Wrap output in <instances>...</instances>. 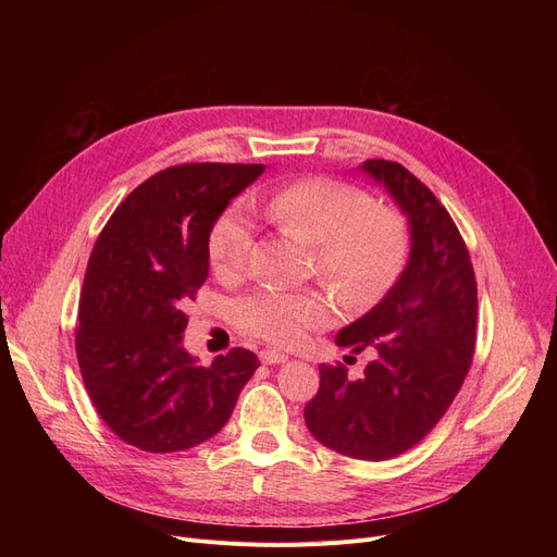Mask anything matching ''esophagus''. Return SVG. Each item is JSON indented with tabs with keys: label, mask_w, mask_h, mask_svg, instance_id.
<instances>
[{
	"label": "esophagus",
	"mask_w": 557,
	"mask_h": 557,
	"mask_svg": "<svg viewBox=\"0 0 557 557\" xmlns=\"http://www.w3.org/2000/svg\"><path fill=\"white\" fill-rule=\"evenodd\" d=\"M286 359H288V355L280 352V349H271V347H267V349H261V352H259V361H261V363H267V366L284 363Z\"/></svg>",
	"instance_id": "obj_1"
}]
</instances>
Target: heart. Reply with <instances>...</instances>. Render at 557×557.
I'll list each match as a JSON object with an SVG mask.
<instances>
[{
	"label": "heart",
	"instance_id": "b5f03b06",
	"mask_svg": "<svg viewBox=\"0 0 557 557\" xmlns=\"http://www.w3.org/2000/svg\"><path fill=\"white\" fill-rule=\"evenodd\" d=\"M259 210L282 232L315 246V271L349 305H370L399 277L411 237L404 216L370 194L332 178H309L259 196ZM214 271L230 280L248 271L257 250L255 225L242 208L225 210L210 232ZM244 332L296 345L332 320L315 290L259 288L234 307Z\"/></svg>",
	"mask_w": 557,
	"mask_h": 557
}]
</instances>
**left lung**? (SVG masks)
<instances>
[{
	"label": "left lung",
	"mask_w": 557,
	"mask_h": 557,
	"mask_svg": "<svg viewBox=\"0 0 557 557\" xmlns=\"http://www.w3.org/2000/svg\"><path fill=\"white\" fill-rule=\"evenodd\" d=\"M384 185L411 230L406 269L382 302L336 334L374 359L359 379L320 366V388L305 406L318 443L359 460H386L418 445L437 424L472 366L476 277L456 223L433 191L397 162L359 166Z\"/></svg>",
	"instance_id": "1"
}]
</instances>
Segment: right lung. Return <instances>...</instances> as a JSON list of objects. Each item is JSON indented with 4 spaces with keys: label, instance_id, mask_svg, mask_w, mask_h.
Returning <instances> with one entry per match:
<instances>
[{
    "label": "right lung",
    "instance_id": "add662e5",
    "mask_svg": "<svg viewBox=\"0 0 557 557\" xmlns=\"http://www.w3.org/2000/svg\"><path fill=\"white\" fill-rule=\"evenodd\" d=\"M263 164L169 166L133 189L95 244L78 305L76 357L101 420L151 454L216 435L259 368L234 347L200 366L183 345L185 307L210 273V232Z\"/></svg>",
    "mask_w": 557,
    "mask_h": 557
}]
</instances>
